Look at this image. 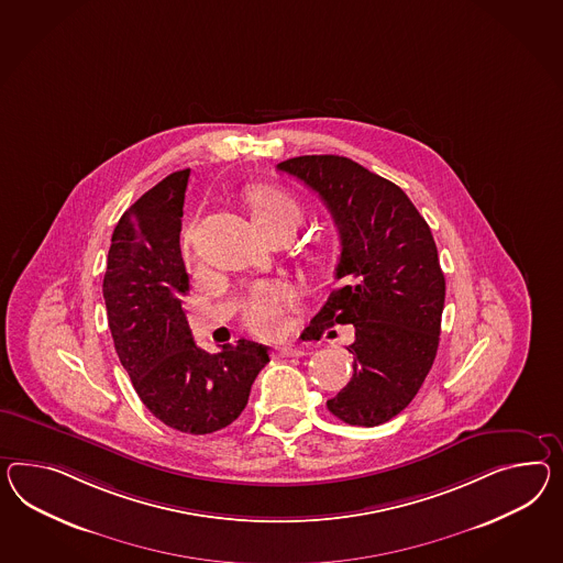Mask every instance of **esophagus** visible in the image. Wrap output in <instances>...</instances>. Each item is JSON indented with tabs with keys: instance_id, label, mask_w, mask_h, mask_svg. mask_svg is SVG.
<instances>
[{
	"instance_id": "34e87169",
	"label": "esophagus",
	"mask_w": 563,
	"mask_h": 563,
	"mask_svg": "<svg viewBox=\"0 0 563 563\" xmlns=\"http://www.w3.org/2000/svg\"><path fill=\"white\" fill-rule=\"evenodd\" d=\"M275 355L277 357H302V355H306V351H303L302 346L284 345L275 349Z\"/></svg>"
}]
</instances>
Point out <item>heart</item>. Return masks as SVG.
Listing matches in <instances>:
<instances>
[{
    "mask_svg": "<svg viewBox=\"0 0 563 563\" xmlns=\"http://www.w3.org/2000/svg\"><path fill=\"white\" fill-rule=\"evenodd\" d=\"M251 210L260 229H269L291 218L300 220L298 203L288 194L274 188H260L251 194ZM296 303V289L288 284H257L245 302L246 327L261 336L282 334L288 327V312Z\"/></svg>",
    "mask_w": 563,
    "mask_h": 563,
    "instance_id": "heart-1",
    "label": "heart"
}]
</instances>
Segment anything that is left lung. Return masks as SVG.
Instances as JSON below:
<instances>
[{
  "label": "left lung",
  "mask_w": 563,
  "mask_h": 563,
  "mask_svg": "<svg viewBox=\"0 0 563 563\" xmlns=\"http://www.w3.org/2000/svg\"><path fill=\"white\" fill-rule=\"evenodd\" d=\"M327 203L341 236L332 291L312 324H353V377L327 406L349 424L400 415L433 367L445 277L433 234L396 184L339 155L282 161Z\"/></svg>",
  "instance_id": "left-lung-1"
}]
</instances>
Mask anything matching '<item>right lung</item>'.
Returning <instances> with one entry per match:
<instances>
[{
  "mask_svg": "<svg viewBox=\"0 0 563 563\" xmlns=\"http://www.w3.org/2000/svg\"><path fill=\"white\" fill-rule=\"evenodd\" d=\"M188 179L189 169L167 175L118 220L103 300L115 353L146 408L175 431L208 434L241 417L269 349L241 339L208 353L194 343L179 249Z\"/></svg>",
  "mask_w": 563,
  "mask_h": 563,
  "instance_id": "1",
  "label": "right lung"
}]
</instances>
